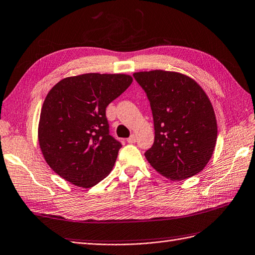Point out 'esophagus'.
<instances>
[{
	"instance_id": "1",
	"label": "esophagus",
	"mask_w": 255,
	"mask_h": 255,
	"mask_svg": "<svg viewBox=\"0 0 255 255\" xmlns=\"http://www.w3.org/2000/svg\"><path fill=\"white\" fill-rule=\"evenodd\" d=\"M127 141L129 143H133L134 141H136V136H134V134H131V136L127 139Z\"/></svg>"
}]
</instances>
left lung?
Wrapping results in <instances>:
<instances>
[{
  "instance_id": "obj_1",
  "label": "left lung",
  "mask_w": 255,
  "mask_h": 255,
  "mask_svg": "<svg viewBox=\"0 0 255 255\" xmlns=\"http://www.w3.org/2000/svg\"><path fill=\"white\" fill-rule=\"evenodd\" d=\"M150 102L154 141L144 153L150 166L172 181L203 170L217 143L216 114L208 95L193 78L154 69L133 73Z\"/></svg>"
}]
</instances>
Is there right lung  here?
<instances>
[{
    "instance_id": "right-lung-1",
    "label": "right lung",
    "mask_w": 255,
    "mask_h": 255,
    "mask_svg": "<svg viewBox=\"0 0 255 255\" xmlns=\"http://www.w3.org/2000/svg\"><path fill=\"white\" fill-rule=\"evenodd\" d=\"M131 83L127 74L88 73L63 78L48 92L37 138L59 177L91 188L112 171L122 144L109 134L106 107Z\"/></svg>"
}]
</instances>
